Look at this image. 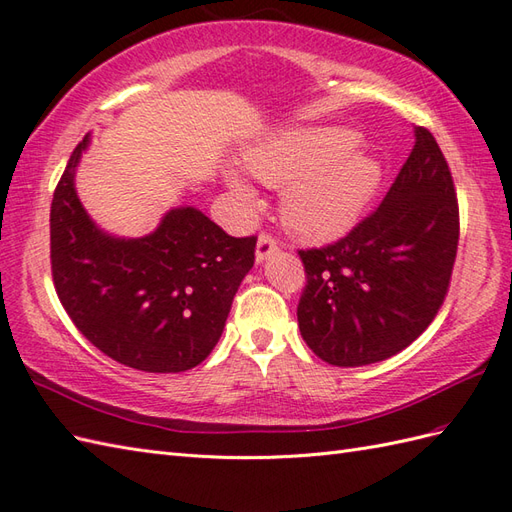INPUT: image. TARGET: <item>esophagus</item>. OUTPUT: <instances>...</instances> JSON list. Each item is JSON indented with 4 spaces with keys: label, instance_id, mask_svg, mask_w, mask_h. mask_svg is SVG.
Returning a JSON list of instances; mask_svg holds the SVG:
<instances>
[{
    "label": "esophagus",
    "instance_id": "34e87169",
    "mask_svg": "<svg viewBox=\"0 0 512 512\" xmlns=\"http://www.w3.org/2000/svg\"><path fill=\"white\" fill-rule=\"evenodd\" d=\"M275 251H279V242L270 233H261L259 240H257V253H255L257 261L268 259Z\"/></svg>",
    "mask_w": 512,
    "mask_h": 512
}]
</instances>
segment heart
I'll list each match as a JSON object with an SVG mask.
<instances>
[{"instance_id":"heart-1","label":"heart","mask_w":512,"mask_h":512,"mask_svg":"<svg viewBox=\"0 0 512 512\" xmlns=\"http://www.w3.org/2000/svg\"><path fill=\"white\" fill-rule=\"evenodd\" d=\"M246 168L261 183L284 187L283 220L303 240L327 242L347 233L379 187V163L355 146L344 128H296L246 152ZM233 194L253 209L257 196L229 174Z\"/></svg>"}]
</instances>
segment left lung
<instances>
[{"label":"left lung","mask_w":512,"mask_h":512,"mask_svg":"<svg viewBox=\"0 0 512 512\" xmlns=\"http://www.w3.org/2000/svg\"><path fill=\"white\" fill-rule=\"evenodd\" d=\"M460 235L458 198L434 135L414 148L371 216L323 248L299 251L301 336L334 366L382 362L417 340L449 290Z\"/></svg>","instance_id":"1"}]
</instances>
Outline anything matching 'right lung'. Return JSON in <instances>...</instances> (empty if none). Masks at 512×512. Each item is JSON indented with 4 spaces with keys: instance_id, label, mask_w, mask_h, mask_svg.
Listing matches in <instances>:
<instances>
[{
    "instance_id": "add662e5",
    "label": "right lung",
    "mask_w": 512,
    "mask_h": 512,
    "mask_svg": "<svg viewBox=\"0 0 512 512\" xmlns=\"http://www.w3.org/2000/svg\"><path fill=\"white\" fill-rule=\"evenodd\" d=\"M85 137L54 189L50 259L58 299L78 331L115 362L181 373L216 347L233 296L255 264L257 237H231L205 213L178 207L157 231L122 240L95 227L74 174Z\"/></svg>"
}]
</instances>
